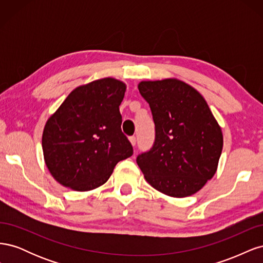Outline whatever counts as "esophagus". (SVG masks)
Here are the masks:
<instances>
[{"instance_id":"1","label":"esophagus","mask_w":263,"mask_h":263,"mask_svg":"<svg viewBox=\"0 0 263 263\" xmlns=\"http://www.w3.org/2000/svg\"><path fill=\"white\" fill-rule=\"evenodd\" d=\"M129 141L132 142L133 146H136V141H137V140H136V136H130V137H129Z\"/></svg>"}]
</instances>
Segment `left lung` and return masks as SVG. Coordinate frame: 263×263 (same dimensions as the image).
I'll list each match as a JSON object with an SVG mask.
<instances>
[{"label":"left lung","instance_id":"left-lung-1","mask_svg":"<svg viewBox=\"0 0 263 263\" xmlns=\"http://www.w3.org/2000/svg\"><path fill=\"white\" fill-rule=\"evenodd\" d=\"M138 89L155 123L153 147L136 159L145 179L169 196L196 193L216 172L222 150L221 129L208 103L176 79L142 81Z\"/></svg>","mask_w":263,"mask_h":263}]
</instances>
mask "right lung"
<instances>
[{
  "mask_svg": "<svg viewBox=\"0 0 263 263\" xmlns=\"http://www.w3.org/2000/svg\"><path fill=\"white\" fill-rule=\"evenodd\" d=\"M126 85L112 78L77 87L47 121V168L63 186L90 191L104 184L117 162L133 155L122 132L119 105Z\"/></svg>",
  "mask_w": 263,
  "mask_h": 263,
  "instance_id": "1",
  "label": "right lung"
}]
</instances>
